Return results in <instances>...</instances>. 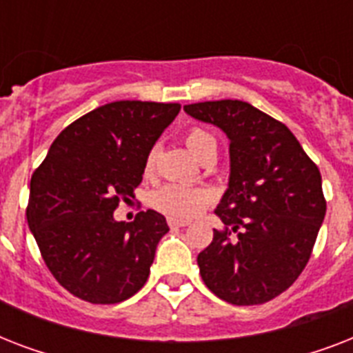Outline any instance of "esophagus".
<instances>
[{
	"instance_id": "34e87169",
	"label": "esophagus",
	"mask_w": 353,
	"mask_h": 353,
	"mask_svg": "<svg viewBox=\"0 0 353 353\" xmlns=\"http://www.w3.org/2000/svg\"><path fill=\"white\" fill-rule=\"evenodd\" d=\"M190 221L188 220H177V218H168V225L170 227H187Z\"/></svg>"
}]
</instances>
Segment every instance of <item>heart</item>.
Masks as SVG:
<instances>
[{
  "instance_id": "obj_1",
  "label": "heart",
  "mask_w": 353,
  "mask_h": 353,
  "mask_svg": "<svg viewBox=\"0 0 353 353\" xmlns=\"http://www.w3.org/2000/svg\"><path fill=\"white\" fill-rule=\"evenodd\" d=\"M185 144L196 157H201L205 152L216 148L214 137L201 128H192L185 133ZM155 165V150H152L144 163L146 174L154 170ZM210 192L207 188L190 187V185H179V183H168L165 187L157 188L152 194V205L155 209L176 218H190L210 203Z\"/></svg>"
}]
</instances>
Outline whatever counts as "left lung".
I'll list each match as a JSON object with an SVG mask.
<instances>
[{
  "label": "left lung",
  "mask_w": 353,
  "mask_h": 353,
  "mask_svg": "<svg viewBox=\"0 0 353 353\" xmlns=\"http://www.w3.org/2000/svg\"><path fill=\"white\" fill-rule=\"evenodd\" d=\"M185 112L231 141L229 188L216 207L225 231H214L198 254L201 279L229 304H263L284 293L312 256L326 214L321 172L290 128L247 102H198Z\"/></svg>",
  "instance_id": "obj_1"
}]
</instances>
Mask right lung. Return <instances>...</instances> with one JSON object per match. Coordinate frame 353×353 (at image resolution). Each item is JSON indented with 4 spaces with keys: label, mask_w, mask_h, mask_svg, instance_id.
<instances>
[{
    "label": "right lung",
    "mask_w": 353,
    "mask_h": 353,
    "mask_svg": "<svg viewBox=\"0 0 353 353\" xmlns=\"http://www.w3.org/2000/svg\"><path fill=\"white\" fill-rule=\"evenodd\" d=\"M179 104L117 101L85 113L54 139L30 177L27 223L41 258L71 295L117 304L148 280L165 216L146 210L117 221L132 203L144 163Z\"/></svg>",
    "instance_id": "add662e5"
}]
</instances>
